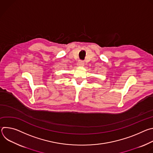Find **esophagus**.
I'll use <instances>...</instances> for the list:
<instances>
[{
  "label": "esophagus",
  "mask_w": 153,
  "mask_h": 153,
  "mask_svg": "<svg viewBox=\"0 0 153 153\" xmlns=\"http://www.w3.org/2000/svg\"><path fill=\"white\" fill-rule=\"evenodd\" d=\"M84 63H85L84 61H83V60H79L77 62V65H79V66H83Z\"/></svg>",
  "instance_id": "1"
}]
</instances>
